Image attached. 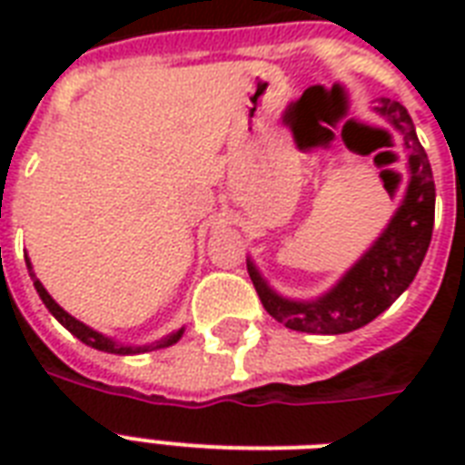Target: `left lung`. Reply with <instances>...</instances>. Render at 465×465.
Wrapping results in <instances>:
<instances>
[{
    "label": "left lung",
    "instance_id": "1",
    "mask_svg": "<svg viewBox=\"0 0 465 465\" xmlns=\"http://www.w3.org/2000/svg\"><path fill=\"white\" fill-rule=\"evenodd\" d=\"M374 113L403 140L408 152V188L386 229L360 255V261L321 297L290 299L272 290L255 262L246 258L248 275L265 311L292 331L340 335L371 323L411 287L425 261L434 229L432 166L403 105L391 98H379Z\"/></svg>",
    "mask_w": 465,
    "mask_h": 465
}]
</instances>
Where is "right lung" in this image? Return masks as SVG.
Instances as JSON below:
<instances>
[{"instance_id": "add662e5", "label": "right lung", "mask_w": 465, "mask_h": 465, "mask_svg": "<svg viewBox=\"0 0 465 465\" xmlns=\"http://www.w3.org/2000/svg\"><path fill=\"white\" fill-rule=\"evenodd\" d=\"M25 268H28V275H31L33 280V287H35V292H38V297L43 299V304L47 306V311L53 313L57 321H60L64 328H67L74 338H79L84 342V345L94 347V350H101V352H108V354H142V352H152V350H161V347H171L175 345L178 340L183 338V332H185V328H178V331L168 332L166 338L161 340H154V342H149V345H125V342H118V340L108 338V335H104V332L94 331V328H89L86 323H82V321H76L72 313H67V311L62 309L57 302H54L50 294H47V290L43 287V282H40L38 277H35V272H33V265L31 261L25 258Z\"/></svg>"}]
</instances>
